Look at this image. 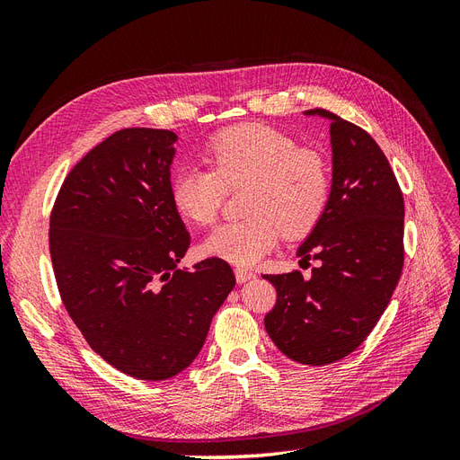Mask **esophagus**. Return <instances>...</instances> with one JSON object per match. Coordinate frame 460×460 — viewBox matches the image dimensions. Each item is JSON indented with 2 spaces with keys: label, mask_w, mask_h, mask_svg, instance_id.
<instances>
[{
  "label": "esophagus",
  "mask_w": 460,
  "mask_h": 460,
  "mask_svg": "<svg viewBox=\"0 0 460 460\" xmlns=\"http://www.w3.org/2000/svg\"><path fill=\"white\" fill-rule=\"evenodd\" d=\"M234 274H235V280H238V284L249 282V280H252V278H255V274L252 270H245V269H235Z\"/></svg>",
  "instance_id": "34e87169"
}]
</instances>
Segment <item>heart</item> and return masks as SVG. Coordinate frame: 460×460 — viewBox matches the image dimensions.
I'll return each instance as SVG.
<instances>
[{
	"mask_svg": "<svg viewBox=\"0 0 460 460\" xmlns=\"http://www.w3.org/2000/svg\"><path fill=\"white\" fill-rule=\"evenodd\" d=\"M211 171L186 164L171 180L176 211L196 225L217 218L225 188L249 180L243 220L217 226L201 242L207 257L253 267L288 238L309 234L323 218L330 198V174L324 159L301 149L289 134L269 124H240L217 134L205 149Z\"/></svg>",
	"mask_w": 460,
	"mask_h": 460,
	"instance_id": "b5f03b06",
	"label": "heart"
}]
</instances>
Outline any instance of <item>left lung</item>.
I'll return each mask as SVG.
<instances>
[{"mask_svg": "<svg viewBox=\"0 0 460 460\" xmlns=\"http://www.w3.org/2000/svg\"><path fill=\"white\" fill-rule=\"evenodd\" d=\"M330 120L332 184L326 211L297 247L318 261L301 272L267 274L276 305L264 316L270 340L301 365H330L355 351L384 314L402 270L405 203L384 151L355 124Z\"/></svg>", "mask_w": 460, "mask_h": 460, "instance_id": "1", "label": "left lung"}]
</instances>
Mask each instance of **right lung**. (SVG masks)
<instances>
[{"label": "right lung", "mask_w": 460, "mask_h": 460, "mask_svg": "<svg viewBox=\"0 0 460 460\" xmlns=\"http://www.w3.org/2000/svg\"><path fill=\"white\" fill-rule=\"evenodd\" d=\"M172 130L109 136L68 172L49 220L66 313L92 349L137 380L188 368L235 278L222 259L180 270L190 234L171 201Z\"/></svg>", "instance_id": "1"}]
</instances>
